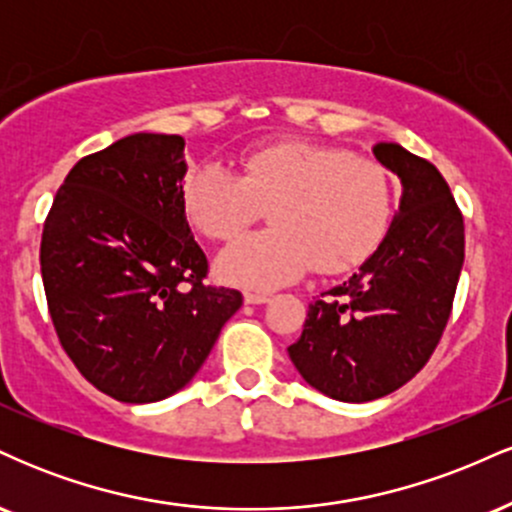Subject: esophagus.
I'll return each mask as SVG.
<instances>
[{
  "mask_svg": "<svg viewBox=\"0 0 512 512\" xmlns=\"http://www.w3.org/2000/svg\"><path fill=\"white\" fill-rule=\"evenodd\" d=\"M243 298H245V303H248V305H262V303L272 301V298H269L267 293H255V291H248Z\"/></svg>",
  "mask_w": 512,
  "mask_h": 512,
  "instance_id": "obj_1",
  "label": "esophagus"
}]
</instances>
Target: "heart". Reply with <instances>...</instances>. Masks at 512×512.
I'll return each mask as SVG.
<instances>
[{"label":"heart","instance_id":"obj_1","mask_svg":"<svg viewBox=\"0 0 512 512\" xmlns=\"http://www.w3.org/2000/svg\"><path fill=\"white\" fill-rule=\"evenodd\" d=\"M192 223L211 240H231L269 209L272 228L238 238L216 260L228 284L272 291L315 267L337 274L363 262L392 216L385 166L339 146L279 142L250 151L243 175L199 163L182 187Z\"/></svg>","mask_w":512,"mask_h":512}]
</instances>
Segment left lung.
<instances>
[{
    "label": "left lung",
    "instance_id": "obj_1",
    "mask_svg": "<svg viewBox=\"0 0 512 512\" xmlns=\"http://www.w3.org/2000/svg\"><path fill=\"white\" fill-rule=\"evenodd\" d=\"M373 154L402 182L378 250L308 305L289 356L308 385L339 402H370L409 383L443 337L464 262V221L443 175L399 144Z\"/></svg>",
    "mask_w": 512,
    "mask_h": 512
}]
</instances>
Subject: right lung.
Here are the masks:
<instances>
[{
  "label": "right lung",
  "mask_w": 512,
  "mask_h": 512,
  "mask_svg": "<svg viewBox=\"0 0 512 512\" xmlns=\"http://www.w3.org/2000/svg\"><path fill=\"white\" fill-rule=\"evenodd\" d=\"M182 151L178 134L139 132L84 156L43 226L40 272L62 349L117 402L182 390L243 305L240 291L204 284Z\"/></svg>",
  "instance_id": "right-lung-1"
}]
</instances>
